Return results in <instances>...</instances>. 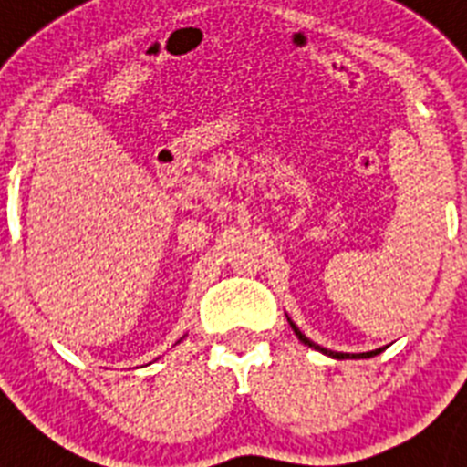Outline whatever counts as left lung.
I'll use <instances>...</instances> for the list:
<instances>
[{
    "instance_id": "left-lung-1",
    "label": "left lung",
    "mask_w": 467,
    "mask_h": 467,
    "mask_svg": "<svg viewBox=\"0 0 467 467\" xmlns=\"http://www.w3.org/2000/svg\"><path fill=\"white\" fill-rule=\"evenodd\" d=\"M287 323H290L292 332L296 334V339H299L301 344H304V346H308V348H313V350H320V353H323V356H329V358H334V360H365V358H374V356H379V353H383V348H377V350H367V353H337V350H329V348H323V346L313 344V341L308 339L306 334H301V329L296 327L295 323H292L290 317H287Z\"/></svg>"
}]
</instances>
